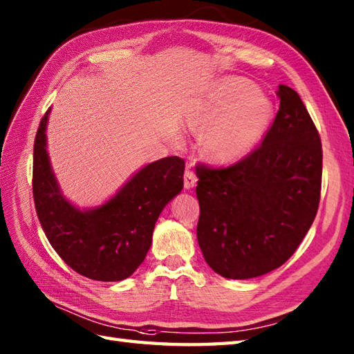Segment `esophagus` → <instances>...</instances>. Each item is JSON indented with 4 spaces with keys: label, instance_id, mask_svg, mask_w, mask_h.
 <instances>
[{
    "label": "esophagus",
    "instance_id": "obj_1",
    "mask_svg": "<svg viewBox=\"0 0 354 354\" xmlns=\"http://www.w3.org/2000/svg\"><path fill=\"white\" fill-rule=\"evenodd\" d=\"M196 183H198V178H196V175H194V171L190 170V169H187L185 173H184V187H185V189L187 190L193 189V187L196 185Z\"/></svg>",
    "mask_w": 354,
    "mask_h": 354
}]
</instances>
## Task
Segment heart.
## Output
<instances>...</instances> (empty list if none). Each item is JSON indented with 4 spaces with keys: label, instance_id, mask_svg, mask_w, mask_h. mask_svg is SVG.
I'll return each mask as SVG.
<instances>
[{
    "label": "heart",
    "instance_id": "b5f03b06",
    "mask_svg": "<svg viewBox=\"0 0 354 354\" xmlns=\"http://www.w3.org/2000/svg\"><path fill=\"white\" fill-rule=\"evenodd\" d=\"M272 118V103L252 82L225 77L194 103L187 127L202 133V150L214 164L242 160L265 135Z\"/></svg>",
    "mask_w": 354,
    "mask_h": 354
}]
</instances>
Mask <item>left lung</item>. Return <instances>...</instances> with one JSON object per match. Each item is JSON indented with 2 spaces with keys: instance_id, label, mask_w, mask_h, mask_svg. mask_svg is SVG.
<instances>
[{
  "instance_id": "8db88e82",
  "label": "left lung",
  "mask_w": 354,
  "mask_h": 354,
  "mask_svg": "<svg viewBox=\"0 0 354 354\" xmlns=\"http://www.w3.org/2000/svg\"><path fill=\"white\" fill-rule=\"evenodd\" d=\"M280 109L259 149L225 169L198 165V243L214 272L265 275L289 260L319 205L322 149L303 100L277 91Z\"/></svg>"
}]
</instances>
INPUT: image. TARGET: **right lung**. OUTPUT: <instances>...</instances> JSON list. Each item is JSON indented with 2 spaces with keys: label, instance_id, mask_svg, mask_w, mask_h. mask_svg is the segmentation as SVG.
<instances>
[{
  "label": "right lung",
  "instance_id": "right-lung-1",
  "mask_svg": "<svg viewBox=\"0 0 354 354\" xmlns=\"http://www.w3.org/2000/svg\"><path fill=\"white\" fill-rule=\"evenodd\" d=\"M45 112L33 147V199L37 219L66 265L97 281L131 277L152 245L164 207L181 193L185 162L167 156L140 169L104 204L80 209L64 196L47 152Z\"/></svg>",
  "mask_w": 354,
  "mask_h": 354
}]
</instances>
